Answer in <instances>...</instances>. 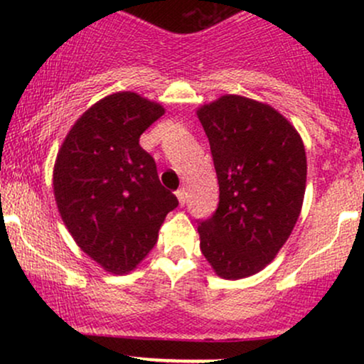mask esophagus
<instances>
[{
	"label": "esophagus",
	"instance_id": "34e87169",
	"mask_svg": "<svg viewBox=\"0 0 364 364\" xmlns=\"http://www.w3.org/2000/svg\"><path fill=\"white\" fill-rule=\"evenodd\" d=\"M176 196H178V200H179V205H185L186 198H188V193H186L185 188H179V190L176 191Z\"/></svg>",
	"mask_w": 364,
	"mask_h": 364
}]
</instances>
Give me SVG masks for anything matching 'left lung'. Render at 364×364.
<instances>
[{"mask_svg": "<svg viewBox=\"0 0 364 364\" xmlns=\"http://www.w3.org/2000/svg\"><path fill=\"white\" fill-rule=\"evenodd\" d=\"M214 157L219 207L198 225L200 250L214 272L237 281L260 272L301 214L306 152L277 109L225 94L196 111Z\"/></svg>", "mask_w": 364, "mask_h": 364, "instance_id": "8db88e82", "label": "left lung"}]
</instances>
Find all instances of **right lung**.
<instances>
[{
  "label": "right lung",
  "mask_w": 364,
  "mask_h": 364,
  "mask_svg": "<svg viewBox=\"0 0 364 364\" xmlns=\"http://www.w3.org/2000/svg\"><path fill=\"white\" fill-rule=\"evenodd\" d=\"M166 109L136 92L90 106L63 140L53 171L58 210L75 243L111 274H128L157 243L178 198L161 185L140 135Z\"/></svg>",
  "instance_id": "1"
}]
</instances>
